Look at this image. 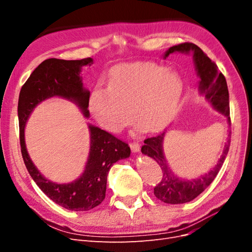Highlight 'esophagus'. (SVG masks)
I'll list each match as a JSON object with an SVG mask.
<instances>
[{"label":"esophagus","mask_w":252,"mask_h":252,"mask_svg":"<svg viewBox=\"0 0 252 252\" xmlns=\"http://www.w3.org/2000/svg\"><path fill=\"white\" fill-rule=\"evenodd\" d=\"M129 146H130V149H131L132 152H139L140 151V144L139 143L132 142V143H130Z\"/></svg>","instance_id":"34e87169"}]
</instances>
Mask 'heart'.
<instances>
[{
	"label": "heart",
	"instance_id": "obj_1",
	"mask_svg": "<svg viewBox=\"0 0 252 252\" xmlns=\"http://www.w3.org/2000/svg\"><path fill=\"white\" fill-rule=\"evenodd\" d=\"M182 94L183 82L175 71L155 63H129L114 68L108 86L98 83L94 88L89 109L109 132H121L134 114L138 131L157 132L169 124Z\"/></svg>",
	"mask_w": 252,
	"mask_h": 252
}]
</instances>
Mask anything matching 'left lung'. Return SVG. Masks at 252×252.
<instances>
[{"instance_id":"left-lung-1","label":"left lung","mask_w":252,"mask_h":252,"mask_svg":"<svg viewBox=\"0 0 252 252\" xmlns=\"http://www.w3.org/2000/svg\"><path fill=\"white\" fill-rule=\"evenodd\" d=\"M173 52L182 53H192L194 67L200 78L199 90L200 94L205 96L213 109L220 113L224 114L227 118L228 124L230 125V111H229V94L226 79L223 73L218 69L216 63L205 55L203 50L193 43H183L175 45L167 50L163 58L166 59ZM166 131L158 134L154 138H149L144 141V146H142V154L147 156L159 165L163 171L162 181L155 187V195L159 201L167 204H184L194 200L197 195H200L204 190L207 188L213 180L216 179L220 167H222L226 156L230 146L231 132L228 133L227 141L220 155L217 165L213 168L199 178L195 179H182L177 177V174L170 169V167L166 161L164 155L163 144Z\"/></svg>"}]
</instances>
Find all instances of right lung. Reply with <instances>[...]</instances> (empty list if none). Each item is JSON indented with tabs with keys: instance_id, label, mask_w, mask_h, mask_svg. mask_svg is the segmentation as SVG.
<instances>
[{
	"instance_id": "1",
	"label": "right lung",
	"mask_w": 252,
	"mask_h": 252,
	"mask_svg": "<svg viewBox=\"0 0 252 252\" xmlns=\"http://www.w3.org/2000/svg\"><path fill=\"white\" fill-rule=\"evenodd\" d=\"M94 64L91 58L82 60H45L22 86L18 104L20 144L26 168L35 184L56 204L71 211H88L100 205L106 193L107 175L112 165L130 156L128 144L94 125L88 124L90 147L85 169L81 177L67 184H59L37 170L25 144V126L37 105L50 97H63L74 103L89 118V90L83 86V66Z\"/></svg>"
}]
</instances>
